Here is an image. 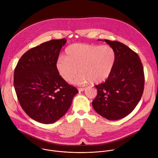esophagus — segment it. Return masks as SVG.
Here are the masks:
<instances>
[{
	"mask_svg": "<svg viewBox=\"0 0 158 158\" xmlns=\"http://www.w3.org/2000/svg\"><path fill=\"white\" fill-rule=\"evenodd\" d=\"M85 90V88H78V91L79 92H82V91H84Z\"/></svg>",
	"mask_w": 158,
	"mask_h": 158,
	"instance_id": "34e87169",
	"label": "esophagus"
}]
</instances>
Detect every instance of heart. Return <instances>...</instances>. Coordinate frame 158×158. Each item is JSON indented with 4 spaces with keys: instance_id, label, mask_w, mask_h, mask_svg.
I'll list each match as a JSON object with an SVG mask.
<instances>
[{
    "instance_id": "1",
    "label": "heart",
    "mask_w": 158,
    "mask_h": 158,
    "mask_svg": "<svg viewBox=\"0 0 158 158\" xmlns=\"http://www.w3.org/2000/svg\"><path fill=\"white\" fill-rule=\"evenodd\" d=\"M116 53L106 45L96 46L87 44H73L65 49V56H60L56 67L59 75L66 81H72L79 85L92 82L99 84L109 77L114 65Z\"/></svg>"
}]
</instances>
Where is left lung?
Instances as JSON below:
<instances>
[{
	"label": "left lung",
	"instance_id": "1",
	"mask_svg": "<svg viewBox=\"0 0 158 158\" xmlns=\"http://www.w3.org/2000/svg\"><path fill=\"white\" fill-rule=\"evenodd\" d=\"M103 41L114 49L116 60L106 81L95 85L98 94L92 105L104 118L118 120L129 114L141 100L144 85L143 67L138 55L124 44Z\"/></svg>",
	"mask_w": 158,
	"mask_h": 158
}]
</instances>
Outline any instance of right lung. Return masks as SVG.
Masks as SVG:
<instances>
[{"label": "right lung", "mask_w": 158, "mask_h": 158, "mask_svg": "<svg viewBox=\"0 0 158 158\" xmlns=\"http://www.w3.org/2000/svg\"><path fill=\"white\" fill-rule=\"evenodd\" d=\"M65 39L41 44L23 54L14 71V85L19 102L32 119L52 124L69 109L77 89L59 75L56 62Z\"/></svg>", "instance_id": "add662e5"}]
</instances>
